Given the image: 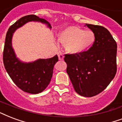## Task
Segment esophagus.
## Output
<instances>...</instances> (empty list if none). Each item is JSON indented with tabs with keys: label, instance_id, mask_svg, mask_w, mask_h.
<instances>
[{
	"label": "esophagus",
	"instance_id": "34e87169",
	"mask_svg": "<svg viewBox=\"0 0 122 122\" xmlns=\"http://www.w3.org/2000/svg\"><path fill=\"white\" fill-rule=\"evenodd\" d=\"M58 57H59V60H63V59H64V56H63V54L60 52L58 53Z\"/></svg>",
	"mask_w": 122,
	"mask_h": 122
}]
</instances>
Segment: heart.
<instances>
[{"mask_svg":"<svg viewBox=\"0 0 122 122\" xmlns=\"http://www.w3.org/2000/svg\"><path fill=\"white\" fill-rule=\"evenodd\" d=\"M58 40L65 44V49L70 54H78L90 48L95 41V36L91 30H84L76 26H70L63 30Z\"/></svg>","mask_w":122,"mask_h":122,"instance_id":"heart-1","label":"heart"}]
</instances>
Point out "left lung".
<instances>
[{"label":"left lung","instance_id":"obj_1","mask_svg":"<svg viewBox=\"0 0 122 122\" xmlns=\"http://www.w3.org/2000/svg\"><path fill=\"white\" fill-rule=\"evenodd\" d=\"M93 31L95 41L88 51L78 54H65L66 71L74 90L86 97L104 90L117 73V44L107 29L86 24Z\"/></svg>","mask_w":122,"mask_h":122}]
</instances>
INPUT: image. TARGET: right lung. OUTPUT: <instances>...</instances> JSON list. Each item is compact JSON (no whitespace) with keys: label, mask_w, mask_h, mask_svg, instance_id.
Segmentation results:
<instances>
[{"label":"right lung","mask_w":122,"mask_h":122,"mask_svg":"<svg viewBox=\"0 0 122 122\" xmlns=\"http://www.w3.org/2000/svg\"><path fill=\"white\" fill-rule=\"evenodd\" d=\"M29 22H38L52 28L46 20L34 15L25 16L12 25L7 30L4 48L3 61L5 68L18 88L24 92L37 94L42 92L49 85L53 74V69L58 61L57 55L49 59H38L25 63L20 61L12 46V38L15 30Z\"/></svg>","instance_id":"obj_1"}]
</instances>
